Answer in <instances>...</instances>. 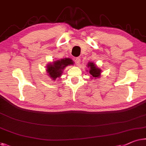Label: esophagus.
Masks as SVG:
<instances>
[{"label":"esophagus","instance_id":"esophagus-1","mask_svg":"<svg viewBox=\"0 0 146 146\" xmlns=\"http://www.w3.org/2000/svg\"><path fill=\"white\" fill-rule=\"evenodd\" d=\"M74 61H75V63L77 65L80 64V58H74Z\"/></svg>","mask_w":146,"mask_h":146}]
</instances>
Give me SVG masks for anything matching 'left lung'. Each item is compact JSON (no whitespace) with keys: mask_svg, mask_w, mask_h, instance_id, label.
I'll use <instances>...</instances> for the list:
<instances>
[{"mask_svg":"<svg viewBox=\"0 0 146 146\" xmlns=\"http://www.w3.org/2000/svg\"><path fill=\"white\" fill-rule=\"evenodd\" d=\"M88 66L90 68V74L94 78L99 77L101 75V70L97 68V66L93 62H89Z\"/></svg>","mask_w":146,"mask_h":146,"instance_id":"1","label":"left lung"}]
</instances>
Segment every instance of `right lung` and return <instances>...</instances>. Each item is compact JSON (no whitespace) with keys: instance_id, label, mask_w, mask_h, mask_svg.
<instances>
[{"instance_id":"right-lung-1","label":"right lung","mask_w":146,"mask_h":146,"mask_svg":"<svg viewBox=\"0 0 146 146\" xmlns=\"http://www.w3.org/2000/svg\"><path fill=\"white\" fill-rule=\"evenodd\" d=\"M73 64V61L70 58H64L56 60L53 63L48 64L47 72L52 80H55L56 78L60 77L62 72V70L68 65Z\"/></svg>"}]
</instances>
